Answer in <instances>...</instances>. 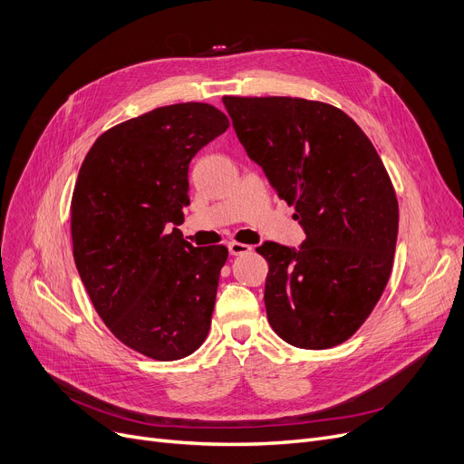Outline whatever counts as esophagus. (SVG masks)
Here are the masks:
<instances>
[{
  "label": "esophagus",
  "mask_w": 464,
  "mask_h": 464,
  "mask_svg": "<svg viewBox=\"0 0 464 464\" xmlns=\"http://www.w3.org/2000/svg\"><path fill=\"white\" fill-rule=\"evenodd\" d=\"M227 248H229V254H231V256H242V254H246V252L252 250V246L242 245V242H235V240L229 242Z\"/></svg>",
  "instance_id": "1"
}]
</instances>
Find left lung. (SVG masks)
Returning <instances> with one entry per match:
<instances>
[{
  "label": "left lung",
  "instance_id": "left-lung-1",
  "mask_svg": "<svg viewBox=\"0 0 464 464\" xmlns=\"http://www.w3.org/2000/svg\"><path fill=\"white\" fill-rule=\"evenodd\" d=\"M235 133L278 198L295 205L306 238L263 242L265 308L287 344H343L369 318L393 269L399 203L362 130L340 109L301 97H235Z\"/></svg>",
  "mask_w": 464,
  "mask_h": 464
}]
</instances>
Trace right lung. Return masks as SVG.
<instances>
[{
  "mask_svg": "<svg viewBox=\"0 0 464 464\" xmlns=\"http://www.w3.org/2000/svg\"><path fill=\"white\" fill-rule=\"evenodd\" d=\"M227 128L208 103L160 107L97 137L79 170L71 237L81 280L120 343L156 361L193 353L210 329L227 248H195L177 226L191 158Z\"/></svg>",
  "mask_w": 464,
  "mask_h": 464,
  "instance_id": "right-lung-1",
  "label": "right lung"
}]
</instances>
